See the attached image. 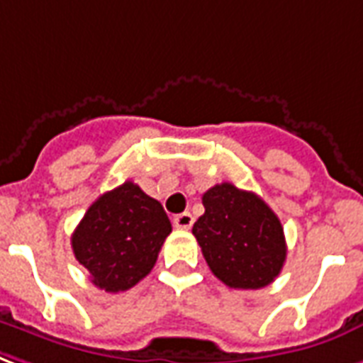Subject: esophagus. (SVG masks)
<instances>
[{"label":"esophagus","instance_id":"esophagus-1","mask_svg":"<svg viewBox=\"0 0 363 363\" xmlns=\"http://www.w3.org/2000/svg\"><path fill=\"white\" fill-rule=\"evenodd\" d=\"M173 225H175L177 228L188 230V228L194 225V217L190 213H181V215H177V217L173 218Z\"/></svg>","mask_w":363,"mask_h":363}]
</instances>
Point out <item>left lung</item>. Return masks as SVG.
<instances>
[{"label": "left lung", "instance_id": "left-lung-1", "mask_svg": "<svg viewBox=\"0 0 363 363\" xmlns=\"http://www.w3.org/2000/svg\"><path fill=\"white\" fill-rule=\"evenodd\" d=\"M206 213L194 223L207 267L234 289H261L272 284L286 262L287 245L276 213L253 192L232 182L203 194Z\"/></svg>", "mask_w": 363, "mask_h": 363}]
</instances>
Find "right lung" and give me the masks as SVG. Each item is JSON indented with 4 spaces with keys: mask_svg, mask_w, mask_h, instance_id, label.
Here are the masks:
<instances>
[{
    "mask_svg": "<svg viewBox=\"0 0 363 363\" xmlns=\"http://www.w3.org/2000/svg\"><path fill=\"white\" fill-rule=\"evenodd\" d=\"M169 232L162 203L127 181L93 201L72 234V249L99 289L127 291L150 274Z\"/></svg>",
    "mask_w": 363,
    "mask_h": 363,
    "instance_id": "1",
    "label": "right lung"
}]
</instances>
